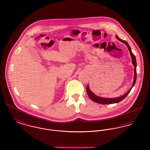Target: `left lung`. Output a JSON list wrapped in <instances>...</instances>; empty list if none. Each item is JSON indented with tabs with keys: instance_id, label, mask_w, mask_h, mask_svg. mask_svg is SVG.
<instances>
[{
	"instance_id": "8db88e82",
	"label": "left lung",
	"mask_w": 150,
	"mask_h": 150,
	"mask_svg": "<svg viewBox=\"0 0 150 150\" xmlns=\"http://www.w3.org/2000/svg\"><path fill=\"white\" fill-rule=\"evenodd\" d=\"M116 38L118 39L120 41L124 43L127 47L128 48L129 51H130V55L132 56V63L133 64L134 66V81H133V84L132 85V88L126 93V94L122 96L116 98H100V97H98L97 96H96L95 95L92 93L90 90L88 88V86H87L86 87V91L87 94L88 95V96L90 97V98L94 102L97 103H99V104H113V103H116L120 102L121 100H122L124 98H125L126 96L128 95V94L130 93V91H131L132 87L134 86L135 82H136V79H137V69H136V67H137V62H136V59H135V56L134 54H133V52H132L131 50V48L130 47V46L129 45V44L127 43V42L124 40H121L120 38H118V36L116 35Z\"/></svg>"
}]
</instances>
